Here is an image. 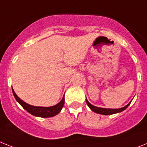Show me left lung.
<instances>
[{
  "label": "left lung",
  "instance_id": "1",
  "mask_svg": "<svg viewBox=\"0 0 147 147\" xmlns=\"http://www.w3.org/2000/svg\"><path fill=\"white\" fill-rule=\"evenodd\" d=\"M86 104L88 106V107L92 110L93 112L98 113V114H101V115H112V114H115V113H118L122 112V111L125 110V109L129 106V104H131V101H130V102L128 103L126 106L123 107H122V108L110 109V108H102V107H98L94 106V105H92V104L88 102L86 98Z\"/></svg>",
  "mask_w": 147,
  "mask_h": 147
}]
</instances>
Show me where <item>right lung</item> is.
Segmentation results:
<instances>
[{
	"mask_svg": "<svg viewBox=\"0 0 147 147\" xmlns=\"http://www.w3.org/2000/svg\"><path fill=\"white\" fill-rule=\"evenodd\" d=\"M13 90V94L15 97L16 100L18 101L20 105L23 108L25 109L26 111L31 113V115L37 117H42V118H48V117H53V116H55V115L59 114L61 112V110L62 109L64 104H65V95L63 96L62 99L61 100L59 103L52 107H37V106H32L30 104L25 103V101H23L21 100L19 97L17 96V94H16L14 90L12 88Z\"/></svg>",
	"mask_w": 147,
	"mask_h": 147,
	"instance_id": "add662e5",
	"label": "right lung"
}]
</instances>
